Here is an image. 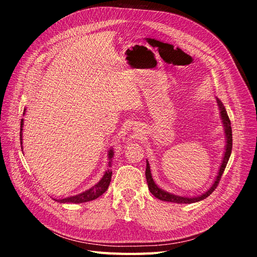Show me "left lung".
Listing matches in <instances>:
<instances>
[{
	"label": "left lung",
	"mask_w": 257,
	"mask_h": 257,
	"mask_svg": "<svg viewBox=\"0 0 257 257\" xmlns=\"http://www.w3.org/2000/svg\"><path fill=\"white\" fill-rule=\"evenodd\" d=\"M217 103L219 105L220 109V116L222 119V123L223 127H224V131H225V138H226V145H225V152H224V156H223V160L221 163L220 170L218 172V176L216 177V180L212 184V186L209 188V190H207L205 193H203L202 195L198 196H192V197H187V196H179V195H175L169 193L167 191H164L161 188H159L158 186L156 185V183L153 179L152 173H151V167L150 163L146 160V171H145V176H146V180H147V185H148V189L152 192V194L154 196H156L157 198H159L161 201L164 202H172V203H176V204H191V203H196L200 202L204 198L208 197L213 191L214 189L217 188L219 181L221 179V176L223 172H224L226 164L228 162V159L230 157V153H231V147H233V136H231V127H230V120L228 118V115L226 113V110L224 105L222 104V102L217 98Z\"/></svg>",
	"instance_id": "left-lung-1"
}]
</instances>
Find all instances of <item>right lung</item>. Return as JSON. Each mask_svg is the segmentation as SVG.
<instances>
[{
    "mask_svg": "<svg viewBox=\"0 0 257 257\" xmlns=\"http://www.w3.org/2000/svg\"><path fill=\"white\" fill-rule=\"evenodd\" d=\"M26 110L27 109H24V111H23L24 113H26ZM22 127H23V118L21 119V126H20V142H21V144H22ZM113 155H114L113 150H110L109 151V168H107V170L104 173V175L102 176V178L100 180H99L98 184H96L94 187H92L90 189L86 190V191L82 192L80 194L69 196V197H65V198H60V200L53 198V200L56 201V202H59V203L80 204V203H85V202L96 200L97 197L102 195L106 191L107 188H109L110 181H111L112 171L110 170V167H111V161H112V158H113Z\"/></svg>",
    "mask_w": 257,
    "mask_h": 257,
    "instance_id": "1",
    "label": "right lung"
}]
</instances>
